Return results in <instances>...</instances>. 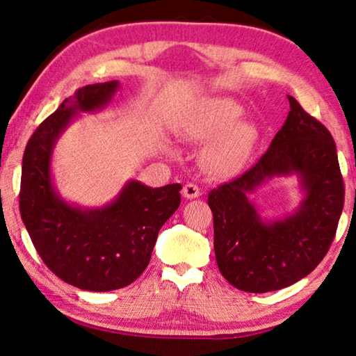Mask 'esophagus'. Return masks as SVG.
<instances>
[{"label": "esophagus", "instance_id": "esophagus-1", "mask_svg": "<svg viewBox=\"0 0 356 356\" xmlns=\"http://www.w3.org/2000/svg\"><path fill=\"white\" fill-rule=\"evenodd\" d=\"M182 195L186 200H195V197L201 195V188L195 184H186L182 190Z\"/></svg>", "mask_w": 356, "mask_h": 356}]
</instances>
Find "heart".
<instances>
[{
  "mask_svg": "<svg viewBox=\"0 0 356 356\" xmlns=\"http://www.w3.org/2000/svg\"><path fill=\"white\" fill-rule=\"evenodd\" d=\"M243 108L232 99H212L204 102L182 125L184 136L207 141V160L216 171L236 172L242 166L256 141V129L248 120H237Z\"/></svg>",
  "mask_w": 356,
  "mask_h": 356,
  "instance_id": "obj_1",
  "label": "heart"
}]
</instances>
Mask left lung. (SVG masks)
I'll list each match as a JSON object with an SVG mask.
<instances>
[{"instance_id":"8db88e82","label":"left lung","mask_w":356,"mask_h":356,"mask_svg":"<svg viewBox=\"0 0 356 356\" xmlns=\"http://www.w3.org/2000/svg\"><path fill=\"white\" fill-rule=\"evenodd\" d=\"M291 111L261 160L209 193L216 264L243 292L280 291L309 275L336 236L344 207L336 144L292 95ZM297 175L305 196L293 214L264 220L249 196L273 177Z\"/></svg>"}]
</instances>
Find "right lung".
I'll list each match as a JSON object with an SVG mask.
<instances>
[{"instance_id":"add662e5","label":"right lung","mask_w":356,"mask_h":356,"mask_svg":"<svg viewBox=\"0 0 356 356\" xmlns=\"http://www.w3.org/2000/svg\"><path fill=\"white\" fill-rule=\"evenodd\" d=\"M119 81L88 84L42 122L23 154L20 213L48 268L83 291L108 292L134 282L152 256L160 227L180 206V184L152 188L129 180L104 207H80L59 195L51 156L78 113L110 104Z\"/></svg>"}]
</instances>
